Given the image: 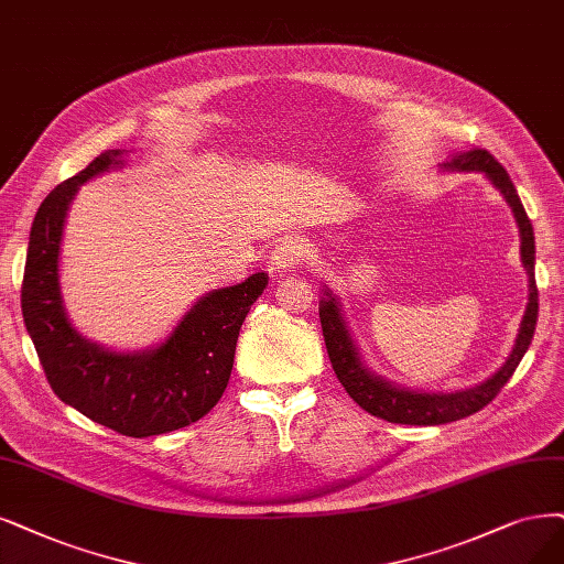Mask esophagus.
<instances>
[{
	"instance_id": "1",
	"label": "esophagus",
	"mask_w": 564,
	"mask_h": 564,
	"mask_svg": "<svg viewBox=\"0 0 564 564\" xmlns=\"http://www.w3.org/2000/svg\"><path fill=\"white\" fill-rule=\"evenodd\" d=\"M306 258V243L300 237H288L271 250V267L276 271H293Z\"/></svg>"
}]
</instances>
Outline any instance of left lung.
Instances as JSON below:
<instances>
[{"mask_svg":"<svg viewBox=\"0 0 564 564\" xmlns=\"http://www.w3.org/2000/svg\"><path fill=\"white\" fill-rule=\"evenodd\" d=\"M444 166L453 172H484L513 208L516 223L520 227V256H523V264L530 276V302H528L523 323H520L516 346L511 350L509 360L502 365V369L492 373L488 381H484L476 388H469L463 392H451V394H444V392L430 394V392L394 388L392 383L373 377L369 369L362 367L356 344H352L346 323L341 318L339 302L332 297V293L325 288L323 300L318 304V314H321V327H323L332 369H335L339 383L350 394L352 402L360 404L367 413L377 415V419H383L388 423L444 425V423L467 419V415L488 406L495 400V394L502 390L505 383L513 377L520 360H523V356L532 344L536 318H539V290L534 281V232H532V223L523 208V202H520L507 170L486 149L457 151Z\"/></svg>","mask_w":564,"mask_h":564,"instance_id":"obj_1","label":"left lung"}]
</instances>
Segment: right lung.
<instances>
[{
    "label": "right lung",
    "instance_id": "obj_1",
    "mask_svg": "<svg viewBox=\"0 0 564 564\" xmlns=\"http://www.w3.org/2000/svg\"><path fill=\"white\" fill-rule=\"evenodd\" d=\"M122 162L104 151L86 170L62 181L41 202L32 223L23 290V318L57 398L118 434L153 436L199 421L227 388L241 323L267 288V274L202 297L155 350L113 352L83 339L59 297L57 258L67 208L80 183Z\"/></svg>",
    "mask_w": 564,
    "mask_h": 564
}]
</instances>
